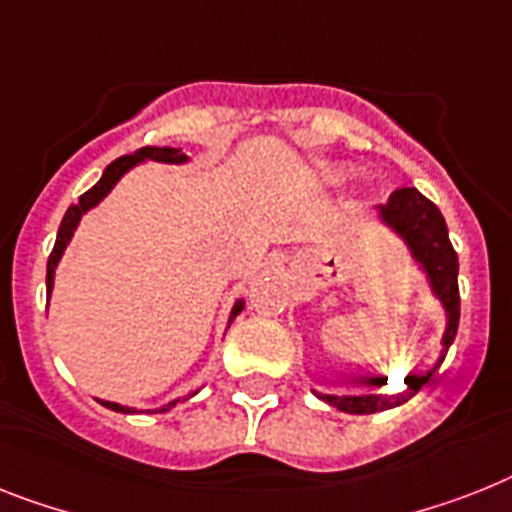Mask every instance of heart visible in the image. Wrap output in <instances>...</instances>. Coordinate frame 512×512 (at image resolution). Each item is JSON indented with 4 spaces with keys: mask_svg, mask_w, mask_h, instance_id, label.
I'll return each mask as SVG.
<instances>
[{
    "mask_svg": "<svg viewBox=\"0 0 512 512\" xmlns=\"http://www.w3.org/2000/svg\"><path fill=\"white\" fill-rule=\"evenodd\" d=\"M356 177V167L348 162H319L314 167V180L319 185H329V188H337V185H345L348 180Z\"/></svg>",
    "mask_w": 512,
    "mask_h": 512,
    "instance_id": "heart-1",
    "label": "heart"
}]
</instances>
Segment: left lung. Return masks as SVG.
<instances>
[{
  "label": "left lung",
  "instance_id": "1",
  "mask_svg": "<svg viewBox=\"0 0 512 512\" xmlns=\"http://www.w3.org/2000/svg\"><path fill=\"white\" fill-rule=\"evenodd\" d=\"M377 222L390 230L400 240L411 256V264L424 277L429 293L445 311V332H442V350L432 369L424 377H408L400 392H366V395H327L316 392L327 405L342 413L366 416V413L390 411L395 405H403L432 379L439 363L445 361L447 350L458 335L460 322V295H458V253H455L442 211L421 196L416 188H400L390 196L384 206H377ZM384 384V379H382Z\"/></svg>",
  "mask_w": 512,
  "mask_h": 512
}]
</instances>
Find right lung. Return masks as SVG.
Listing matches in <instances>:
<instances>
[{
    "label": "right lung",
    "instance_id": "right-lung-1",
    "mask_svg": "<svg viewBox=\"0 0 512 512\" xmlns=\"http://www.w3.org/2000/svg\"><path fill=\"white\" fill-rule=\"evenodd\" d=\"M143 162L185 164V162H190V159H188V154H183V149H172V146H143V149L133 151V154L114 159L107 170L101 172L99 183H96L94 188H88L86 193H83V196L75 201V204H70V209H67L65 217H62V225H59V230H57V240H54L52 256H49V261H46V301L52 298L54 272H57L59 261H62V256H65V248L70 246V240H73V235H75V230H78L83 214H88V211L94 209V206H99L101 201H104V198L112 193L114 185L120 183L122 177L128 175L130 170H135V167H138V164H143ZM243 306H246V301H243V298H238V301L232 303L230 316H227V327L235 322V316L243 311ZM196 392L198 390H193L190 395H185V398H175V400H170V403L159 405V408H154V411H146V413L172 411L177 403H185V400L193 398ZM99 403L104 405V408H109V411H117V413H135V411H138V408H130V405H122V403H112V400H99Z\"/></svg>",
    "mask_w": 512,
    "mask_h": 512
}]
</instances>
